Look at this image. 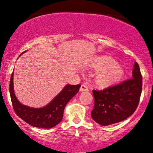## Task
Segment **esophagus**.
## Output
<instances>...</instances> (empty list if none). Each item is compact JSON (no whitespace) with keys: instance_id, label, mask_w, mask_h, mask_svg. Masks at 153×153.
Returning a JSON list of instances; mask_svg holds the SVG:
<instances>
[{"instance_id":"obj_1","label":"esophagus","mask_w":153,"mask_h":153,"mask_svg":"<svg viewBox=\"0 0 153 153\" xmlns=\"http://www.w3.org/2000/svg\"><path fill=\"white\" fill-rule=\"evenodd\" d=\"M80 91L83 92V91H88V88L85 85H81L80 88Z\"/></svg>"}]
</instances>
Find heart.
<instances>
[{"mask_svg": "<svg viewBox=\"0 0 153 153\" xmlns=\"http://www.w3.org/2000/svg\"><path fill=\"white\" fill-rule=\"evenodd\" d=\"M90 66L97 71L94 76V83L101 88H108L116 83L124 74L121 66L110 56L97 57L92 61Z\"/></svg>", "mask_w": 153, "mask_h": 153, "instance_id": "b5f03b06", "label": "heart"}]
</instances>
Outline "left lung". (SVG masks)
Wrapping results in <instances>:
<instances>
[{
  "label": "left lung",
  "instance_id": "left-lung-1",
  "mask_svg": "<svg viewBox=\"0 0 153 153\" xmlns=\"http://www.w3.org/2000/svg\"><path fill=\"white\" fill-rule=\"evenodd\" d=\"M142 90V76L135 62L132 78L103 90H92L94 98L93 120L101 126L121 122L135 111Z\"/></svg>",
  "mask_w": 153,
  "mask_h": 153
}]
</instances>
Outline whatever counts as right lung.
<instances>
[{
  "instance_id": "obj_1",
  "label": "right lung",
  "mask_w": 153,
  "mask_h": 153,
  "mask_svg": "<svg viewBox=\"0 0 153 153\" xmlns=\"http://www.w3.org/2000/svg\"><path fill=\"white\" fill-rule=\"evenodd\" d=\"M24 52H22L20 56ZM13 76L14 72L11 75L10 93L15 113L28 124L40 128H51L61 122L66 104L79 92L81 87L80 84L66 85L47 105L41 108H31L23 105L18 101L14 91Z\"/></svg>"
}]
</instances>
